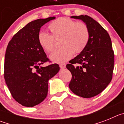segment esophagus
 <instances>
[{"label": "esophagus", "instance_id": "1", "mask_svg": "<svg viewBox=\"0 0 124 124\" xmlns=\"http://www.w3.org/2000/svg\"><path fill=\"white\" fill-rule=\"evenodd\" d=\"M60 66L61 69H64L66 68V64L65 63H62V64H60Z\"/></svg>", "mask_w": 124, "mask_h": 124}]
</instances>
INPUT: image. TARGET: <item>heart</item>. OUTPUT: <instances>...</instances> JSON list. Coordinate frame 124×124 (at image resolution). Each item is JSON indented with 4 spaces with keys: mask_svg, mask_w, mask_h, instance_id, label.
Here are the masks:
<instances>
[{
    "mask_svg": "<svg viewBox=\"0 0 124 124\" xmlns=\"http://www.w3.org/2000/svg\"><path fill=\"white\" fill-rule=\"evenodd\" d=\"M48 29L51 35L45 32L39 33L38 43L47 53L54 51L56 41L60 40L62 48L54 51L50 55V59L55 63L67 61L73 54L83 52L88 44L90 32L88 27L83 22H76L67 17H60L49 24Z\"/></svg>",
    "mask_w": 124,
    "mask_h": 124,
    "instance_id": "heart-1",
    "label": "heart"
}]
</instances>
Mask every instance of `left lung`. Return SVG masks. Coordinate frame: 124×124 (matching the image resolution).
I'll list each match as a JSON object with an SVG mask.
<instances>
[{
	"label": "left lung",
	"mask_w": 124,
	"mask_h": 124,
	"mask_svg": "<svg viewBox=\"0 0 124 124\" xmlns=\"http://www.w3.org/2000/svg\"><path fill=\"white\" fill-rule=\"evenodd\" d=\"M71 18L86 23L90 37L85 50L66 65L72 74L69 87L77 96L90 98L102 92L112 79L114 53L111 39L106 30L89 16Z\"/></svg>",
	"instance_id": "obj_1"
}]
</instances>
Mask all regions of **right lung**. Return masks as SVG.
<instances>
[{
    "mask_svg": "<svg viewBox=\"0 0 124 124\" xmlns=\"http://www.w3.org/2000/svg\"><path fill=\"white\" fill-rule=\"evenodd\" d=\"M54 18L28 23L14 35L7 47L4 79L13 98L25 107L43 101L48 94V80L60 70L56 63L40 67L50 60L38 43V34L43 25Z\"/></svg>",
    "mask_w": 124,
    "mask_h": 124,
    "instance_id": "add662e5",
    "label": "right lung"
}]
</instances>
